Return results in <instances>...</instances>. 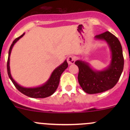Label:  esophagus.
Here are the masks:
<instances>
[{"label":"esophagus","instance_id":"34e87169","mask_svg":"<svg viewBox=\"0 0 130 130\" xmlns=\"http://www.w3.org/2000/svg\"><path fill=\"white\" fill-rule=\"evenodd\" d=\"M75 61V58L74 57H73V56H69V57H68L67 62L69 65L74 63Z\"/></svg>","mask_w":130,"mask_h":130}]
</instances>
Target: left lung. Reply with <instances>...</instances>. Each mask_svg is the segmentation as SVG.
Returning <instances> with one entry per match:
<instances>
[{"label":"left lung","instance_id":"8db88e82","mask_svg":"<svg viewBox=\"0 0 130 130\" xmlns=\"http://www.w3.org/2000/svg\"><path fill=\"white\" fill-rule=\"evenodd\" d=\"M95 40L105 41L111 52V61L103 70L94 69L89 63L78 60L75 64L78 67V80L87 94L101 93L112 89L118 82L124 67L122 47L118 39L109 31L96 35Z\"/></svg>","mask_w":130,"mask_h":130}]
</instances>
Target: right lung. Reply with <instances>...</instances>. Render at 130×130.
<instances>
[{
	"label": "right lung",
	"mask_w": 130,
	"mask_h": 130,
	"mask_svg": "<svg viewBox=\"0 0 130 130\" xmlns=\"http://www.w3.org/2000/svg\"><path fill=\"white\" fill-rule=\"evenodd\" d=\"M25 35V33H23L21 36L18 37V38L15 39L14 41L12 43L11 46H10V48H9V56H8V60H7V73H8V75L9 78L11 80L13 84L15 86L17 89L23 93L24 95H27V96L30 97L32 98H45L47 97H49L52 95L56 91L57 89L58 86L59 82H60V76H61V73L64 72V70L68 67V63L67 60H65L61 65L57 67L53 72H52V74H51L50 77L48 78V80L42 84L41 86H38V87H25L23 86H21L19 85V84L17 83L14 78H12L10 73V53H11L12 49L13 46L14 44L17 43L23 36Z\"/></svg>",
	"instance_id": "right-lung-1"
}]
</instances>
